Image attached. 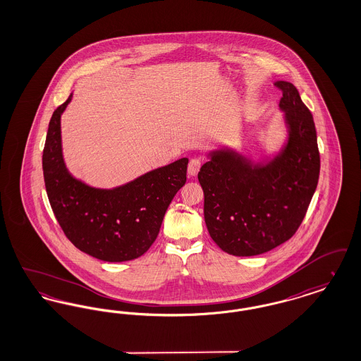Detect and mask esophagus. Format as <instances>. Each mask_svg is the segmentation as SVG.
<instances>
[{"instance_id":"esophagus-1","label":"esophagus","mask_w":361,"mask_h":361,"mask_svg":"<svg viewBox=\"0 0 361 361\" xmlns=\"http://www.w3.org/2000/svg\"><path fill=\"white\" fill-rule=\"evenodd\" d=\"M202 162L199 158H192L188 164V174L189 176H196L199 171H200Z\"/></svg>"}]
</instances>
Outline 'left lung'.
Segmentation results:
<instances>
[{"label": "left lung", "instance_id": "8db88e82", "mask_svg": "<svg viewBox=\"0 0 361 361\" xmlns=\"http://www.w3.org/2000/svg\"><path fill=\"white\" fill-rule=\"evenodd\" d=\"M275 85L283 90L281 146L262 161L235 147L209 150L197 174L208 233L224 252L238 257L262 255L290 240L318 184L321 161L312 115L291 82Z\"/></svg>", "mask_w": 361, "mask_h": 361}]
</instances>
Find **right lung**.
Masks as SVG:
<instances>
[{
	"label": "right lung",
	"instance_id": "add662e5",
	"mask_svg": "<svg viewBox=\"0 0 361 361\" xmlns=\"http://www.w3.org/2000/svg\"><path fill=\"white\" fill-rule=\"evenodd\" d=\"M69 99L52 114L43 150V174L54 215L71 243L92 257L121 262L153 245L174 195L187 181L188 158L153 169L114 188H97L70 173L61 118Z\"/></svg>",
	"mask_w": 361,
	"mask_h": 361
}]
</instances>
